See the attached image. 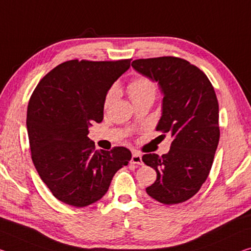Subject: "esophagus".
<instances>
[{
  "label": "esophagus",
  "mask_w": 251,
  "mask_h": 251,
  "mask_svg": "<svg viewBox=\"0 0 251 251\" xmlns=\"http://www.w3.org/2000/svg\"><path fill=\"white\" fill-rule=\"evenodd\" d=\"M130 162H132L133 164H138V165L143 164L142 155L138 152H134L133 155H132V160H130Z\"/></svg>",
  "instance_id": "esophagus-1"
}]
</instances>
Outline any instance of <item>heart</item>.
Returning <instances> with one entry per match:
<instances>
[{"label": "heart", "mask_w": 251, "mask_h": 251, "mask_svg": "<svg viewBox=\"0 0 251 251\" xmlns=\"http://www.w3.org/2000/svg\"><path fill=\"white\" fill-rule=\"evenodd\" d=\"M127 91H128L130 98L134 104L136 102L144 100L147 98H153L156 94V86L152 79L146 77V75H136L127 85ZM118 94V87L117 85H113L107 91L104 106L108 107L110 106L111 102L115 100V98L117 97Z\"/></svg>", "instance_id": "heart-1"}]
</instances>
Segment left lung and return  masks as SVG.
I'll list each match as a JSON object with an SVG mask.
<instances>
[{"label":"left lung","instance_id":"8db88e82","mask_svg":"<svg viewBox=\"0 0 251 251\" xmlns=\"http://www.w3.org/2000/svg\"><path fill=\"white\" fill-rule=\"evenodd\" d=\"M132 67L160 85L164 98L156 130L173 137L168 154L143 155L157 174L146 192L161 203H182L208 178L220 138L213 86L203 71L177 57L137 59Z\"/></svg>","mask_w":251,"mask_h":251}]
</instances>
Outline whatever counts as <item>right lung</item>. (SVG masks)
<instances>
[{
  "label": "right lung",
  "mask_w": 251,
  "mask_h": 251,
  "mask_svg": "<svg viewBox=\"0 0 251 251\" xmlns=\"http://www.w3.org/2000/svg\"><path fill=\"white\" fill-rule=\"evenodd\" d=\"M130 60L62 62L31 95L26 113L31 157L41 180L63 203L82 208L100 200L115 173L132 158L123 146L98 151L87 136L91 123L102 121L107 91Z\"/></svg>",
  "instance_id": "right-lung-1"
}]
</instances>
